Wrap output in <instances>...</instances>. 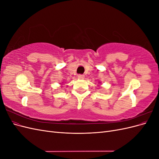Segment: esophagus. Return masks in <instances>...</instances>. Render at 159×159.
<instances>
[{
  "mask_svg": "<svg viewBox=\"0 0 159 159\" xmlns=\"http://www.w3.org/2000/svg\"><path fill=\"white\" fill-rule=\"evenodd\" d=\"M78 79L82 80V79L84 78V75H81V74H79V75H78Z\"/></svg>",
  "mask_w": 159,
  "mask_h": 159,
  "instance_id": "obj_1",
  "label": "esophagus"
}]
</instances>
